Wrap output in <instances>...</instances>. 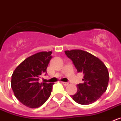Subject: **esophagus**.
Wrapping results in <instances>:
<instances>
[{
  "label": "esophagus",
  "instance_id": "1",
  "mask_svg": "<svg viewBox=\"0 0 121 121\" xmlns=\"http://www.w3.org/2000/svg\"><path fill=\"white\" fill-rule=\"evenodd\" d=\"M62 84H63L64 85L67 86V85H68V84H69V83H68V82H62Z\"/></svg>",
  "mask_w": 121,
  "mask_h": 121
}]
</instances>
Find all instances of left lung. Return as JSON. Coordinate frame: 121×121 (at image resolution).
I'll use <instances>...</instances> for the list:
<instances>
[{
	"instance_id": "obj_1",
	"label": "left lung",
	"mask_w": 121,
	"mask_h": 121,
	"mask_svg": "<svg viewBox=\"0 0 121 121\" xmlns=\"http://www.w3.org/2000/svg\"><path fill=\"white\" fill-rule=\"evenodd\" d=\"M65 53L72 60L78 72L84 74V82L77 85L78 91L71 98L81 105L93 103L107 90L109 81L107 68L99 58L85 51L67 50Z\"/></svg>"
}]
</instances>
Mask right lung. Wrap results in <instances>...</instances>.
Instances as JSON below:
<instances>
[{"mask_svg":"<svg viewBox=\"0 0 121 121\" xmlns=\"http://www.w3.org/2000/svg\"><path fill=\"white\" fill-rule=\"evenodd\" d=\"M52 51H42L27 57L16 67L11 76V86L15 96L28 107L38 108L50 96L54 83H39L47 68Z\"/></svg>","mask_w":121,"mask_h":121,"instance_id":"add662e5","label":"right lung"}]
</instances>
